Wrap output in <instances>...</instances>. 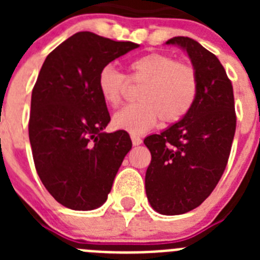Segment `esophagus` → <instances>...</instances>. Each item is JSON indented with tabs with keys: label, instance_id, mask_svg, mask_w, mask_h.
<instances>
[{
	"label": "esophagus",
	"instance_id": "esophagus-1",
	"mask_svg": "<svg viewBox=\"0 0 260 260\" xmlns=\"http://www.w3.org/2000/svg\"><path fill=\"white\" fill-rule=\"evenodd\" d=\"M130 137H132V142H133V144H134V146H139V144L142 143V138L141 137H138V135H135V134H132Z\"/></svg>",
	"mask_w": 260,
	"mask_h": 260
}]
</instances>
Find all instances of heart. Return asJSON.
<instances>
[{"label":"heart","instance_id":"b5f03b06","mask_svg":"<svg viewBox=\"0 0 260 260\" xmlns=\"http://www.w3.org/2000/svg\"><path fill=\"white\" fill-rule=\"evenodd\" d=\"M127 79L143 83L138 100L113 116L114 127L141 134L156 125L157 119L173 123L189 113L198 93V75L190 63L173 61L162 53H148L133 59L127 66ZM126 79L116 68L107 65L98 77V91L112 108L121 104Z\"/></svg>","mask_w":260,"mask_h":260}]
</instances>
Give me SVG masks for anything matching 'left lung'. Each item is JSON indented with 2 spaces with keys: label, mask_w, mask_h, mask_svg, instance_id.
Returning <instances> with one entry per match:
<instances>
[{
  "label": "left lung",
  "mask_w": 260,
  "mask_h": 260,
  "mask_svg": "<svg viewBox=\"0 0 260 260\" xmlns=\"http://www.w3.org/2000/svg\"><path fill=\"white\" fill-rule=\"evenodd\" d=\"M185 50L198 75V93L183 118L144 139L151 164L146 194L161 215H182L201 206L221 178L236 132L233 87L215 54L190 38L165 43Z\"/></svg>",
  "instance_id": "left-lung-1"
}]
</instances>
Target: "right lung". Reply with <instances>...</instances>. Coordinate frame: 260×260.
I'll return each instance as SVG.
<instances>
[{"mask_svg": "<svg viewBox=\"0 0 260 260\" xmlns=\"http://www.w3.org/2000/svg\"><path fill=\"white\" fill-rule=\"evenodd\" d=\"M138 47L78 32L41 66L31 98L32 156L45 189L70 210L103 206L132 150L127 133L104 132L110 116L98 91V77L109 62Z\"/></svg>", "mask_w": 260, "mask_h": 260, "instance_id": "add662e5", "label": "right lung"}]
</instances>
